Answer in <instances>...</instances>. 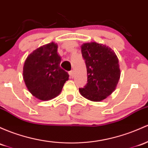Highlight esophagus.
Returning <instances> with one entry per match:
<instances>
[{
    "instance_id": "esophagus-1",
    "label": "esophagus",
    "mask_w": 148,
    "mask_h": 148,
    "mask_svg": "<svg viewBox=\"0 0 148 148\" xmlns=\"http://www.w3.org/2000/svg\"><path fill=\"white\" fill-rule=\"evenodd\" d=\"M69 75H70V77L72 78L73 77H74V71H73L72 70L70 71L69 72Z\"/></svg>"
}]
</instances>
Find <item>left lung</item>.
Listing matches in <instances>:
<instances>
[{"label":"left lung","instance_id":"8db88e82","mask_svg":"<svg viewBox=\"0 0 148 148\" xmlns=\"http://www.w3.org/2000/svg\"><path fill=\"white\" fill-rule=\"evenodd\" d=\"M82 54L87 69L88 83L79 92L93 102H100L116 89L120 79L119 60L107 45L96 42L82 45Z\"/></svg>","mask_w":148,"mask_h":148}]
</instances>
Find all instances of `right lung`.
I'll return each mask as SVG.
<instances>
[{"mask_svg":"<svg viewBox=\"0 0 148 148\" xmlns=\"http://www.w3.org/2000/svg\"><path fill=\"white\" fill-rule=\"evenodd\" d=\"M54 42L34 50L23 66V79L32 95L40 100H49L60 94L69 74L60 66V57Z\"/></svg>","mask_w":148,"mask_h":148,"instance_id":"right-lung-1","label":"right lung"}]
</instances>
